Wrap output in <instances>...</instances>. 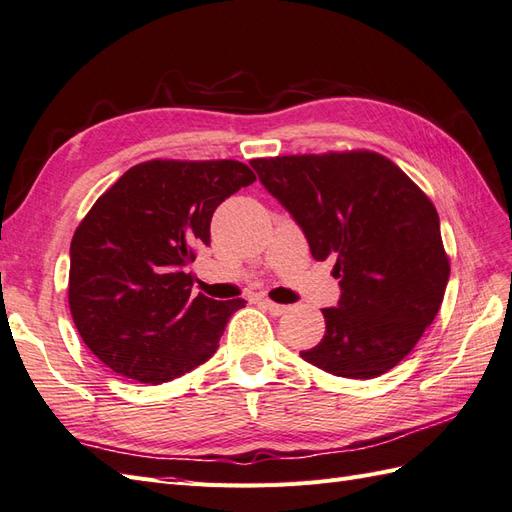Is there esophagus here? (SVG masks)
Listing matches in <instances>:
<instances>
[{"mask_svg": "<svg viewBox=\"0 0 512 512\" xmlns=\"http://www.w3.org/2000/svg\"><path fill=\"white\" fill-rule=\"evenodd\" d=\"M261 307H264L270 316H283V313H287V307L285 305H279V303H272V300H261Z\"/></svg>", "mask_w": 512, "mask_h": 512, "instance_id": "34e87169", "label": "esophagus"}]
</instances>
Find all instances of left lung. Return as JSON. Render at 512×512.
Returning a JSON list of instances; mask_svg holds the SVG:
<instances>
[{
	"label": "left lung",
	"mask_w": 512,
	"mask_h": 512,
	"mask_svg": "<svg viewBox=\"0 0 512 512\" xmlns=\"http://www.w3.org/2000/svg\"><path fill=\"white\" fill-rule=\"evenodd\" d=\"M259 181L303 229L313 259H333L342 296L326 333L300 352L344 378H376L409 355L435 320L450 279L439 214L374 151L261 157Z\"/></svg>",
	"instance_id": "8db88e82"
}]
</instances>
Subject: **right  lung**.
I'll return each mask as SVG.
<instances>
[{
	"instance_id": "obj_1",
	"label": "right lung",
	"mask_w": 512,
	"mask_h": 512,
	"mask_svg": "<svg viewBox=\"0 0 512 512\" xmlns=\"http://www.w3.org/2000/svg\"><path fill=\"white\" fill-rule=\"evenodd\" d=\"M253 181L235 160H151L99 196L71 240L69 307L101 363L160 385L214 355L246 300L192 296L188 266L216 207Z\"/></svg>"
}]
</instances>
